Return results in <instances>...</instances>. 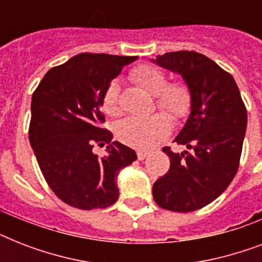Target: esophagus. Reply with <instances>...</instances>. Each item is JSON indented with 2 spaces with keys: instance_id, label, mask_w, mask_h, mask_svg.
I'll return each mask as SVG.
<instances>
[{
  "instance_id": "obj_1",
  "label": "esophagus",
  "mask_w": 262,
  "mask_h": 262,
  "mask_svg": "<svg viewBox=\"0 0 262 262\" xmlns=\"http://www.w3.org/2000/svg\"><path fill=\"white\" fill-rule=\"evenodd\" d=\"M148 155H149V152L148 151H141V149L137 151V158H139V160H144Z\"/></svg>"
}]
</instances>
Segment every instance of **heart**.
<instances>
[{
	"instance_id": "obj_1",
	"label": "heart",
	"mask_w": 262,
	"mask_h": 262,
	"mask_svg": "<svg viewBox=\"0 0 262 262\" xmlns=\"http://www.w3.org/2000/svg\"><path fill=\"white\" fill-rule=\"evenodd\" d=\"M132 80L148 94L156 98V106L166 111L172 118L181 119L190 111L191 95L186 84H167L163 72L151 65H140L130 72ZM119 85L111 81L102 98V108L106 114L117 117L119 114ZM171 123L163 113H158L148 118H127L119 123L117 136L122 143L135 148H149L167 136Z\"/></svg>"
}]
</instances>
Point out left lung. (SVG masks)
<instances>
[{
    "instance_id": "1",
    "label": "left lung",
    "mask_w": 262,
    "mask_h": 262,
    "mask_svg": "<svg viewBox=\"0 0 262 262\" xmlns=\"http://www.w3.org/2000/svg\"><path fill=\"white\" fill-rule=\"evenodd\" d=\"M178 73L191 95L190 114L175 143L167 174L152 187L155 203L174 212H191L216 200L239 167L248 113L235 80L228 72L195 51H172L151 59Z\"/></svg>"
}]
</instances>
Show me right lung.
<instances>
[{
	"instance_id": "obj_1",
	"label": "right lung",
	"mask_w": 262,
	"mask_h": 262,
	"mask_svg": "<svg viewBox=\"0 0 262 262\" xmlns=\"http://www.w3.org/2000/svg\"><path fill=\"white\" fill-rule=\"evenodd\" d=\"M137 57L81 53L47 72L31 100L30 143L47 185L79 209L107 208L118 200L119 170L137 159L103 129L102 98L111 80ZM95 143L107 155L95 156Z\"/></svg>"
}]
</instances>
